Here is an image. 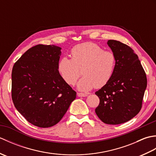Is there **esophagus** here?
<instances>
[{
    "label": "esophagus",
    "mask_w": 156,
    "mask_h": 156,
    "mask_svg": "<svg viewBox=\"0 0 156 156\" xmlns=\"http://www.w3.org/2000/svg\"><path fill=\"white\" fill-rule=\"evenodd\" d=\"M78 97H86L88 96V94H86V93H80V92H78L77 93Z\"/></svg>",
    "instance_id": "obj_1"
}]
</instances>
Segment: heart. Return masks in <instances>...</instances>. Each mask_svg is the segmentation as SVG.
Wrapping results in <instances>:
<instances>
[{"instance_id":"1","label":"heart","mask_w":156,"mask_h":156,"mask_svg":"<svg viewBox=\"0 0 156 156\" xmlns=\"http://www.w3.org/2000/svg\"><path fill=\"white\" fill-rule=\"evenodd\" d=\"M71 58L62 57L58 64L62 78L69 85H74L82 67L83 76L77 83L80 91L87 92L94 87L101 88L111 80L115 69L116 56L113 52L105 51L92 42L76 45L71 50Z\"/></svg>"}]
</instances>
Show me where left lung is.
<instances>
[{"label": "left lung", "instance_id": "obj_1", "mask_svg": "<svg viewBox=\"0 0 156 156\" xmlns=\"http://www.w3.org/2000/svg\"><path fill=\"white\" fill-rule=\"evenodd\" d=\"M107 44L116 56V66L111 80L95 92L100 99L95 112L105 123L119 125L140 111L147 78L137 55L129 46L116 40H108Z\"/></svg>", "mask_w": 156, "mask_h": 156}]
</instances>
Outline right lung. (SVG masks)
Wrapping results in <instances>:
<instances>
[{"instance_id": "1", "label": "right lung", "mask_w": 156, "mask_h": 156, "mask_svg": "<svg viewBox=\"0 0 156 156\" xmlns=\"http://www.w3.org/2000/svg\"><path fill=\"white\" fill-rule=\"evenodd\" d=\"M61 49L54 45H37L12 68L13 103L26 120L39 127L57 124L76 97L58 70Z\"/></svg>"}]
</instances>
